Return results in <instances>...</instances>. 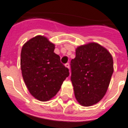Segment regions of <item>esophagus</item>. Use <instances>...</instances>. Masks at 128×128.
Here are the masks:
<instances>
[{
  "instance_id": "34e87169",
  "label": "esophagus",
  "mask_w": 128,
  "mask_h": 128,
  "mask_svg": "<svg viewBox=\"0 0 128 128\" xmlns=\"http://www.w3.org/2000/svg\"><path fill=\"white\" fill-rule=\"evenodd\" d=\"M65 66L66 67V68H68V69H70V64H68V63H66V64H65Z\"/></svg>"
}]
</instances>
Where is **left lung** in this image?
<instances>
[{
  "label": "left lung",
  "instance_id": "left-lung-1",
  "mask_svg": "<svg viewBox=\"0 0 128 128\" xmlns=\"http://www.w3.org/2000/svg\"><path fill=\"white\" fill-rule=\"evenodd\" d=\"M70 62L75 98L84 106L98 103L104 96L114 71L110 52L99 44L90 42L78 46Z\"/></svg>",
  "mask_w": 128,
  "mask_h": 128
}]
</instances>
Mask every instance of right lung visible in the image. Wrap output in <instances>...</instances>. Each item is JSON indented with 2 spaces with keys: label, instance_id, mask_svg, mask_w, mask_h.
Wrapping results in <instances>:
<instances>
[{
  "label": "right lung",
  "instance_id": "1",
  "mask_svg": "<svg viewBox=\"0 0 128 128\" xmlns=\"http://www.w3.org/2000/svg\"><path fill=\"white\" fill-rule=\"evenodd\" d=\"M55 44L46 37L37 36L23 45L20 68L29 92L41 102H46L60 90L69 75L68 68L54 53Z\"/></svg>",
  "mask_w": 128,
  "mask_h": 128
}]
</instances>
